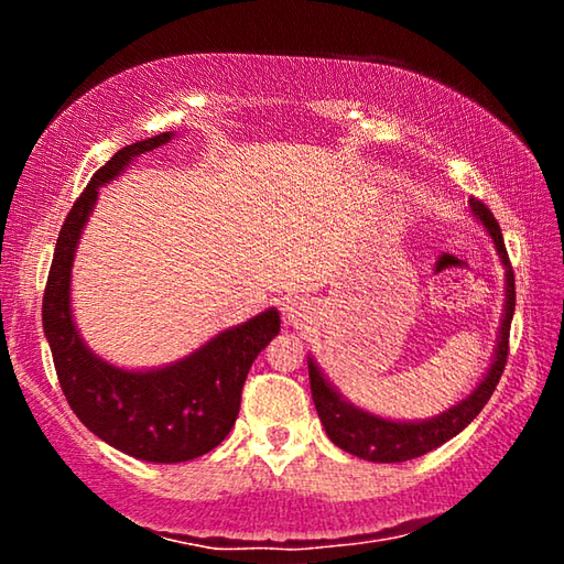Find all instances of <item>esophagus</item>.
<instances>
[{
    "mask_svg": "<svg viewBox=\"0 0 564 564\" xmlns=\"http://www.w3.org/2000/svg\"><path fill=\"white\" fill-rule=\"evenodd\" d=\"M283 318L289 326H295V328H303L305 323L311 321V305L305 301H289L285 303L283 308Z\"/></svg>",
    "mask_w": 564,
    "mask_h": 564,
    "instance_id": "1",
    "label": "esophagus"
}]
</instances>
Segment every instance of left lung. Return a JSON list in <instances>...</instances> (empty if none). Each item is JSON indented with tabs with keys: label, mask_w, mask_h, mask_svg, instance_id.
Returning a JSON list of instances; mask_svg holds the SVG:
<instances>
[{
	"label": "left lung",
	"mask_w": 564,
	"mask_h": 564,
	"mask_svg": "<svg viewBox=\"0 0 564 564\" xmlns=\"http://www.w3.org/2000/svg\"><path fill=\"white\" fill-rule=\"evenodd\" d=\"M470 214L482 224L485 231L490 234L495 251H498L500 261L505 265V305H502V323L498 333V346H495V356L488 368V373L482 376L480 383L460 403L447 408L445 413L427 417V420H388L368 413L358 405H352L350 400L343 398L336 386L323 376L318 362L308 358V378H311V393L313 403H316L318 417L323 427L333 443L340 451H346L362 460L370 463H405L420 457L425 453L435 451L443 443L451 441L467 425L473 423L477 413L488 403L495 386L500 383V376L508 362L510 350V323L514 313V275L508 261V251H505L502 231L490 208L477 198H470Z\"/></svg>",
	"instance_id": "left-lung-1"
}]
</instances>
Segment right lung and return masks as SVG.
Returning a JSON list of instances; mask_svg holds the SVG:
<instances>
[{
	"label": "right lung",
	"instance_id": "add662e5",
	"mask_svg": "<svg viewBox=\"0 0 564 564\" xmlns=\"http://www.w3.org/2000/svg\"><path fill=\"white\" fill-rule=\"evenodd\" d=\"M174 137V131H166L123 147L91 176L56 238L42 303L44 336L66 403L104 443L147 463H186L214 451L236 423L256 356L281 330L279 311L269 308L241 326L221 330L191 356L151 370L107 362L76 330L72 265L99 188L121 176L133 159Z\"/></svg>",
	"mask_w": 564,
	"mask_h": 564
}]
</instances>
